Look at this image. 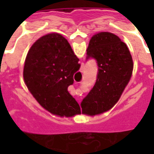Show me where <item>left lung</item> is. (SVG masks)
Masks as SVG:
<instances>
[{
  "label": "left lung",
  "instance_id": "8db88e82",
  "mask_svg": "<svg viewBox=\"0 0 154 154\" xmlns=\"http://www.w3.org/2000/svg\"><path fill=\"white\" fill-rule=\"evenodd\" d=\"M87 59H96L97 82L82 103V114L96 116L110 110L129 83L133 59L127 45L112 33L93 35L87 49Z\"/></svg>",
  "mask_w": 154,
  "mask_h": 154
}]
</instances>
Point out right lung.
<instances>
[{"mask_svg": "<svg viewBox=\"0 0 154 154\" xmlns=\"http://www.w3.org/2000/svg\"><path fill=\"white\" fill-rule=\"evenodd\" d=\"M79 59L66 38L57 33L41 37L29 48L25 62L24 80L45 110L61 117L81 113L67 87L73 84Z\"/></svg>", "mask_w": 154, "mask_h": 154, "instance_id": "1", "label": "right lung"}]
</instances>
